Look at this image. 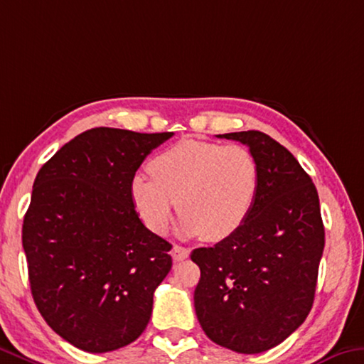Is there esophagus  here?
<instances>
[{
    "label": "esophagus",
    "mask_w": 364,
    "mask_h": 364,
    "mask_svg": "<svg viewBox=\"0 0 364 364\" xmlns=\"http://www.w3.org/2000/svg\"><path fill=\"white\" fill-rule=\"evenodd\" d=\"M188 256H189V250H186V247H183V246H180V245H175V246H173V250H171V257L175 259L176 262L184 261V259H188Z\"/></svg>",
    "instance_id": "34e87169"
}]
</instances>
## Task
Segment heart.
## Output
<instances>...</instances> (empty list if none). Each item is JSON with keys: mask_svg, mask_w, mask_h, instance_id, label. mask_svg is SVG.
<instances>
[{"mask_svg": "<svg viewBox=\"0 0 364 364\" xmlns=\"http://www.w3.org/2000/svg\"><path fill=\"white\" fill-rule=\"evenodd\" d=\"M151 176L136 175L131 198L151 232L168 230L175 203L184 235L218 241L246 222L259 191V165L240 144L184 139L159 154Z\"/></svg>", "mask_w": 364, "mask_h": 364, "instance_id": "1", "label": "heart"}]
</instances>
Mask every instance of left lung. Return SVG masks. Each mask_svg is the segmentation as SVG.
I'll list each match as a JSON object with an SVG mask.
<instances>
[{"label":"left lung","instance_id":"8db88e82","mask_svg":"<svg viewBox=\"0 0 364 364\" xmlns=\"http://www.w3.org/2000/svg\"><path fill=\"white\" fill-rule=\"evenodd\" d=\"M217 137L250 147L259 191L235 233L191 252L200 269L194 308L212 342L255 355L284 342L313 308L326 243L319 196L291 152L270 136L241 131Z\"/></svg>","mask_w":364,"mask_h":364}]
</instances>
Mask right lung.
<instances>
[{
	"label": "right lung",
	"mask_w": 364,
	"mask_h": 364,
	"mask_svg": "<svg viewBox=\"0 0 364 364\" xmlns=\"http://www.w3.org/2000/svg\"><path fill=\"white\" fill-rule=\"evenodd\" d=\"M171 136L94 128L37 173L22 225L32 296L47 324L80 350L126 347L151 319L171 245L144 227L131 181Z\"/></svg>",
	"instance_id": "obj_1"
}]
</instances>
